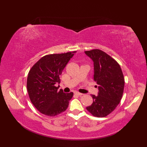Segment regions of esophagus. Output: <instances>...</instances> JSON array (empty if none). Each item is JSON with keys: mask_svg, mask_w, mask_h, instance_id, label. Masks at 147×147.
<instances>
[{"mask_svg": "<svg viewBox=\"0 0 147 147\" xmlns=\"http://www.w3.org/2000/svg\"><path fill=\"white\" fill-rule=\"evenodd\" d=\"M74 94L76 95H79V96H81V95H83V94L82 93H80V92H74Z\"/></svg>", "mask_w": 147, "mask_h": 147, "instance_id": "esophagus-1", "label": "esophagus"}]
</instances>
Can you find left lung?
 Returning a JSON list of instances; mask_svg holds the SVG:
<instances>
[{
  "label": "left lung",
  "instance_id": "left-lung-1",
  "mask_svg": "<svg viewBox=\"0 0 147 147\" xmlns=\"http://www.w3.org/2000/svg\"><path fill=\"white\" fill-rule=\"evenodd\" d=\"M85 52L93 61V80L98 85V94L91 95L93 104L86 110L95 117H106L116 108L123 96V71L118 62L101 50L93 49Z\"/></svg>",
  "mask_w": 147,
  "mask_h": 147
}]
</instances>
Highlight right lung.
Masks as SVG:
<instances>
[{
	"instance_id": "add662e5",
	"label": "right lung",
	"mask_w": 147,
	"mask_h": 147,
	"mask_svg": "<svg viewBox=\"0 0 147 147\" xmlns=\"http://www.w3.org/2000/svg\"><path fill=\"white\" fill-rule=\"evenodd\" d=\"M76 51L43 56L31 68L27 78V90L31 102L42 114L55 116L65 111L73 93H65L56 84L69 61Z\"/></svg>"
}]
</instances>
